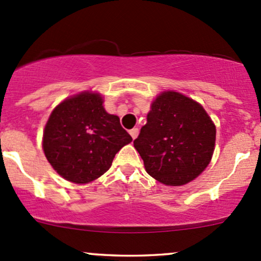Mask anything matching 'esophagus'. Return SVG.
Masks as SVG:
<instances>
[{
	"label": "esophagus",
	"instance_id": "1",
	"mask_svg": "<svg viewBox=\"0 0 261 261\" xmlns=\"http://www.w3.org/2000/svg\"><path fill=\"white\" fill-rule=\"evenodd\" d=\"M138 133H139V129L138 128H133V129H130L129 130V134H130V137L133 139H136L137 137H138Z\"/></svg>",
	"mask_w": 261,
	"mask_h": 261
}]
</instances>
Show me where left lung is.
I'll return each mask as SVG.
<instances>
[{"mask_svg":"<svg viewBox=\"0 0 261 261\" xmlns=\"http://www.w3.org/2000/svg\"><path fill=\"white\" fill-rule=\"evenodd\" d=\"M216 127L200 103L178 92L159 95L151 105L134 148L146 172L169 186L190 182L207 168Z\"/></svg>","mask_w":261,"mask_h":261,"instance_id":"1","label":"left lung"}]
</instances>
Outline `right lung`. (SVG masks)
I'll list each match as a JSON object with an SVG mask.
<instances>
[{
    "label": "right lung",
    "instance_id": "1",
    "mask_svg": "<svg viewBox=\"0 0 261 261\" xmlns=\"http://www.w3.org/2000/svg\"><path fill=\"white\" fill-rule=\"evenodd\" d=\"M98 93L83 92L55 107L43 136V149L55 171L75 184H87L111 168L132 137L119 118L102 106Z\"/></svg>",
    "mask_w": 261,
    "mask_h": 261
}]
</instances>
